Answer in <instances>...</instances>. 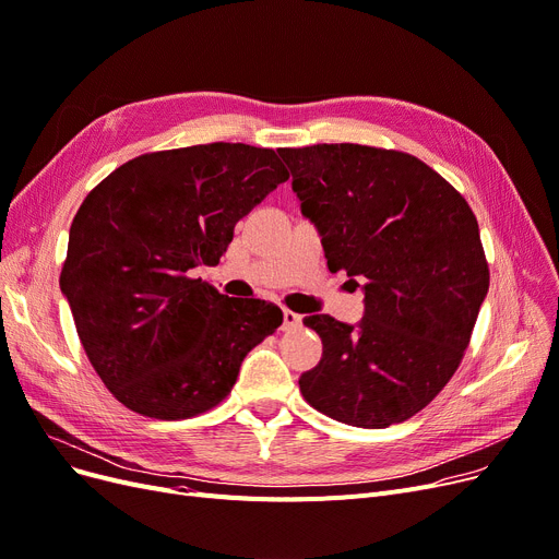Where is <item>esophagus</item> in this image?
<instances>
[{
  "instance_id": "esophagus-1",
  "label": "esophagus",
  "mask_w": 559,
  "mask_h": 559,
  "mask_svg": "<svg viewBox=\"0 0 559 559\" xmlns=\"http://www.w3.org/2000/svg\"><path fill=\"white\" fill-rule=\"evenodd\" d=\"M301 326V314L293 310H283V331H295Z\"/></svg>"
}]
</instances>
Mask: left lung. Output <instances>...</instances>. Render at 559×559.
<instances>
[{
    "label": "left lung",
    "instance_id": "1",
    "mask_svg": "<svg viewBox=\"0 0 559 559\" xmlns=\"http://www.w3.org/2000/svg\"><path fill=\"white\" fill-rule=\"evenodd\" d=\"M278 155L329 270H345L366 295L356 324L329 314L304 320L322 337V358L301 374V393L337 423H404L456 372L489 293L475 214L414 155L358 143Z\"/></svg>",
    "mask_w": 559,
    "mask_h": 559
}]
</instances>
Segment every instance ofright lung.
I'll return each instance as SVG.
<instances>
[{"mask_svg": "<svg viewBox=\"0 0 559 559\" xmlns=\"http://www.w3.org/2000/svg\"><path fill=\"white\" fill-rule=\"evenodd\" d=\"M287 178L274 151L214 141L134 157L84 199L59 285L118 402L159 420L199 416L283 324L278 306L228 299L191 270L219 264L235 224Z\"/></svg>", "mask_w": 559, "mask_h": 559, "instance_id": "add662e5", "label": "right lung"}]
</instances>
